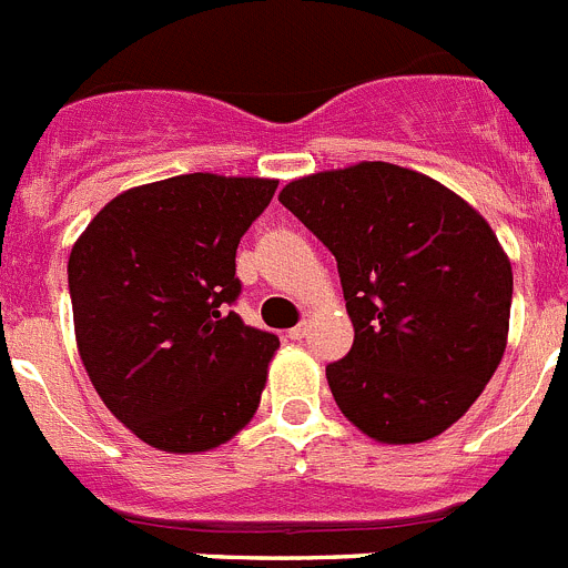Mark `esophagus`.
<instances>
[{
	"label": "esophagus",
	"mask_w": 568,
	"mask_h": 568,
	"mask_svg": "<svg viewBox=\"0 0 568 568\" xmlns=\"http://www.w3.org/2000/svg\"><path fill=\"white\" fill-rule=\"evenodd\" d=\"M305 334H308V322H300V325H294V328L288 331V339L300 342V339H305Z\"/></svg>",
	"instance_id": "obj_1"
}]
</instances>
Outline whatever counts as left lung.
Listing matches in <instances>:
<instances>
[{
  "mask_svg": "<svg viewBox=\"0 0 568 568\" xmlns=\"http://www.w3.org/2000/svg\"><path fill=\"white\" fill-rule=\"evenodd\" d=\"M280 203L336 257L354 345L325 367L336 405L376 442L444 433L493 379L513 265L489 223L438 181L385 161L291 181Z\"/></svg>",
  "mask_w": 568,
  "mask_h": 568,
  "instance_id": "1",
  "label": "left lung"
}]
</instances>
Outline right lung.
<instances>
[{"mask_svg":"<svg viewBox=\"0 0 568 568\" xmlns=\"http://www.w3.org/2000/svg\"><path fill=\"white\" fill-rule=\"evenodd\" d=\"M277 181L195 172L106 203L70 252L75 342L141 442L203 453L246 427L280 339L232 311L240 237Z\"/></svg>","mask_w":568,"mask_h":568,"instance_id":"right-lung-1","label":"right lung"}]
</instances>
